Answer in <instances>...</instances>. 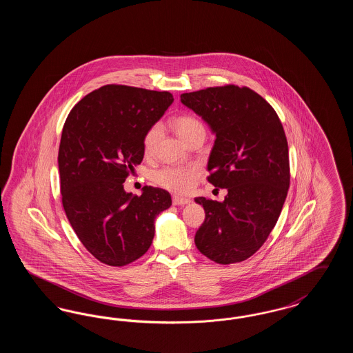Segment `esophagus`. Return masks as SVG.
<instances>
[{
  "label": "esophagus",
  "instance_id": "34e87169",
  "mask_svg": "<svg viewBox=\"0 0 353 353\" xmlns=\"http://www.w3.org/2000/svg\"><path fill=\"white\" fill-rule=\"evenodd\" d=\"M172 202H173V205H186V203L190 202V200H189V199H184V197L174 196V197L172 199Z\"/></svg>",
  "mask_w": 353,
  "mask_h": 353
}]
</instances>
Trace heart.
Wrapping results in <instances>:
<instances>
[{"mask_svg": "<svg viewBox=\"0 0 353 353\" xmlns=\"http://www.w3.org/2000/svg\"><path fill=\"white\" fill-rule=\"evenodd\" d=\"M172 127L174 132L181 137L185 144H189L193 139L206 134L205 125L200 119L193 115H180L172 119ZM161 136L160 124H153L143 137V151L151 156L156 150L159 139ZM200 176V170L194 167H164L152 172V180L160 186L176 193H185L192 189L194 181Z\"/></svg>", "mask_w": 353, "mask_h": 353, "instance_id": "1", "label": "heart"}]
</instances>
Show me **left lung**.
<instances>
[{
	"mask_svg": "<svg viewBox=\"0 0 353 353\" xmlns=\"http://www.w3.org/2000/svg\"><path fill=\"white\" fill-rule=\"evenodd\" d=\"M216 134L208 181L225 201L197 197L205 221L194 243L219 265L246 261L269 238L290 186L288 144L275 110L254 90L225 84L181 94Z\"/></svg>",
	"mask_w": 353,
	"mask_h": 353,
	"instance_id": "8db88e82",
	"label": "left lung"
}]
</instances>
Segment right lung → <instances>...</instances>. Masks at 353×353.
<instances>
[{
	"label": "right lung",
	"instance_id": "right-lung-1",
	"mask_svg": "<svg viewBox=\"0 0 353 353\" xmlns=\"http://www.w3.org/2000/svg\"><path fill=\"white\" fill-rule=\"evenodd\" d=\"M173 97L124 84L85 95L63 125L58 165L62 205L87 252L108 266H125L148 252L154 219L172 205L167 190L125 193V179L143 161V137Z\"/></svg>",
	"mask_w": 353,
	"mask_h": 353
}]
</instances>
